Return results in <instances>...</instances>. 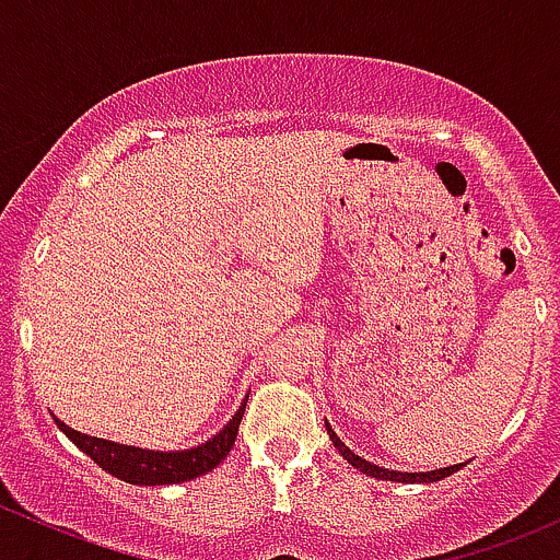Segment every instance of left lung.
I'll return each instance as SVG.
<instances>
[{
  "mask_svg": "<svg viewBox=\"0 0 560 560\" xmlns=\"http://www.w3.org/2000/svg\"><path fill=\"white\" fill-rule=\"evenodd\" d=\"M325 428H327V436H330L332 447H336L338 453L343 455V460L352 463L354 468H360V471L369 474V477H376V479H389V482H439V479L450 477V474H455L457 468L466 466V463H457V466L436 468V471H389V468H382V466H376V463L365 460V457L354 455L352 450H349L347 444H343L341 439L336 436V431H332L330 422H327V420H325Z\"/></svg>",
  "mask_w": 560,
  "mask_h": 560,
  "instance_id": "8db88e82",
  "label": "left lung"
}]
</instances>
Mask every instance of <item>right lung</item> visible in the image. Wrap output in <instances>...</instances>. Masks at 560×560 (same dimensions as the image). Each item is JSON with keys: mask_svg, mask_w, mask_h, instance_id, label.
Returning <instances> with one entry per match:
<instances>
[{"mask_svg": "<svg viewBox=\"0 0 560 560\" xmlns=\"http://www.w3.org/2000/svg\"><path fill=\"white\" fill-rule=\"evenodd\" d=\"M246 400L241 404V409L235 411L233 420H230L217 436L208 439L206 444H197V447L191 450H178V453L127 447V444L107 442V439H97L89 436V433L75 431V428L65 425L59 417H54V420L56 425H59V431L65 433L81 453H86L103 471L113 474V477L124 479V482L129 485H175L202 477V474L217 468L219 463L230 455L235 436H238L241 420H244Z\"/></svg>", "mask_w": 560, "mask_h": 560, "instance_id": "1", "label": "right lung"}]
</instances>
